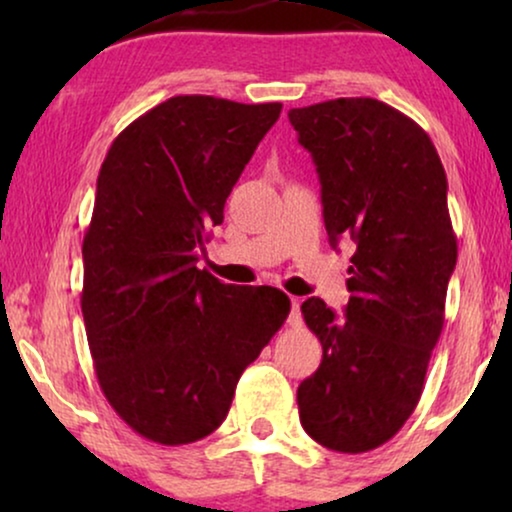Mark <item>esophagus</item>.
<instances>
[{
	"mask_svg": "<svg viewBox=\"0 0 512 512\" xmlns=\"http://www.w3.org/2000/svg\"><path fill=\"white\" fill-rule=\"evenodd\" d=\"M300 324H303V317H300V303L296 298L291 300V314H289V326L298 328Z\"/></svg>",
	"mask_w": 512,
	"mask_h": 512,
	"instance_id": "esophagus-1",
	"label": "esophagus"
}]
</instances>
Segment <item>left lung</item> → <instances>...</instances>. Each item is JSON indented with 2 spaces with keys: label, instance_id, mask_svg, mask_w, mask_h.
I'll return each instance as SVG.
<instances>
[{
  "label": "left lung",
  "instance_id": "obj_1",
  "mask_svg": "<svg viewBox=\"0 0 512 512\" xmlns=\"http://www.w3.org/2000/svg\"><path fill=\"white\" fill-rule=\"evenodd\" d=\"M321 181L328 240L354 242L345 317L321 298L300 305L324 359L300 382L307 436L359 454L394 438L417 408L445 324L457 235L447 177L429 135L373 97L291 109Z\"/></svg>",
  "mask_w": 512,
  "mask_h": 512
}]
</instances>
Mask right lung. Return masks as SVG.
<instances>
[{"instance_id":"obj_1","label":"right lung","mask_w":512,"mask_h":512,"mask_svg":"<svg viewBox=\"0 0 512 512\" xmlns=\"http://www.w3.org/2000/svg\"><path fill=\"white\" fill-rule=\"evenodd\" d=\"M282 104L177 95L109 146L83 237L81 310L102 394L160 445L209 436L289 317L272 286L223 284L198 251Z\"/></svg>"}]
</instances>
